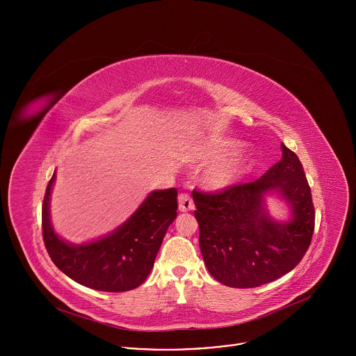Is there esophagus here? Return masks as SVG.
Here are the masks:
<instances>
[{"instance_id":"esophagus-1","label":"esophagus","mask_w":356,"mask_h":356,"mask_svg":"<svg viewBox=\"0 0 356 356\" xmlns=\"http://www.w3.org/2000/svg\"><path fill=\"white\" fill-rule=\"evenodd\" d=\"M179 210L183 211V213L194 210L193 198H191L187 193H181V194L179 195Z\"/></svg>"}]
</instances>
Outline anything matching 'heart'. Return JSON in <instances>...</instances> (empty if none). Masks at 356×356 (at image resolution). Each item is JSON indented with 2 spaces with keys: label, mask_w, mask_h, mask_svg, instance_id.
I'll use <instances>...</instances> for the list:
<instances>
[{
  "label": "heart",
  "mask_w": 356,
  "mask_h": 356,
  "mask_svg": "<svg viewBox=\"0 0 356 356\" xmlns=\"http://www.w3.org/2000/svg\"><path fill=\"white\" fill-rule=\"evenodd\" d=\"M242 147L241 143L238 142H231L225 146H222L221 149L217 150V154L221 156L225 155H232L235 152H238ZM249 166L245 162H239V161H229L225 163L218 165L217 168H214L209 175H207V184L214 188V190H221V188H227L234 186L235 183H238L243 175L248 172Z\"/></svg>",
  "instance_id": "b5f03b06"
}]
</instances>
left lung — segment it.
I'll list each match as a JSON object with an SVG mask.
<instances>
[{
  "label": "left lung",
  "mask_w": 356,
  "mask_h": 356,
  "mask_svg": "<svg viewBox=\"0 0 356 356\" xmlns=\"http://www.w3.org/2000/svg\"><path fill=\"white\" fill-rule=\"evenodd\" d=\"M282 159L258 180L218 193L193 190L202 259L220 283L250 289L270 283L294 269L312 243L316 213L312 190L294 152L282 143ZM286 200L292 218L275 222L264 195Z\"/></svg>",
  "instance_id": "8db88e82"
}]
</instances>
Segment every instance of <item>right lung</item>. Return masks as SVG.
<instances>
[{
	"instance_id": "add662e5",
	"label": "right lung",
	"mask_w": 356,
	"mask_h": 356,
	"mask_svg": "<svg viewBox=\"0 0 356 356\" xmlns=\"http://www.w3.org/2000/svg\"><path fill=\"white\" fill-rule=\"evenodd\" d=\"M49 180L42 204V234L54 264L74 282L99 291H128L140 286L154 268L168 228L177 217V190L152 191L114 232L81 245L65 242L49 216Z\"/></svg>"
}]
</instances>
